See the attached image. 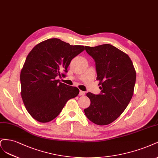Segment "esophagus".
Segmentation results:
<instances>
[{
  "label": "esophagus",
  "instance_id": "esophagus-1",
  "mask_svg": "<svg viewBox=\"0 0 158 158\" xmlns=\"http://www.w3.org/2000/svg\"><path fill=\"white\" fill-rule=\"evenodd\" d=\"M79 94H80L81 96H85V93L83 92V91H82V90H80Z\"/></svg>",
  "mask_w": 158,
  "mask_h": 158
}]
</instances>
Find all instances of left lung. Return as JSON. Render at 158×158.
Returning <instances> with one entry per match:
<instances>
[{"mask_svg": "<svg viewBox=\"0 0 158 158\" xmlns=\"http://www.w3.org/2000/svg\"><path fill=\"white\" fill-rule=\"evenodd\" d=\"M85 50L95 61L100 94L88 93L90 105L85 114L93 123L106 125L112 123L129 104L136 82V71L129 56L110 44Z\"/></svg>", "mask_w": 158, "mask_h": 158, "instance_id": "obj_1", "label": "left lung"}]
</instances>
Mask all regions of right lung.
Masks as SVG:
<instances>
[{
  "label": "right lung",
  "instance_id": "obj_1",
  "mask_svg": "<svg viewBox=\"0 0 158 158\" xmlns=\"http://www.w3.org/2000/svg\"><path fill=\"white\" fill-rule=\"evenodd\" d=\"M84 50V46L54 38L37 44L29 53L20 73L21 94L25 108L35 120H53L66 102L79 94L77 87L56 77L64 76L62 72H68L71 61Z\"/></svg>",
  "mask_w": 158,
  "mask_h": 158
}]
</instances>
